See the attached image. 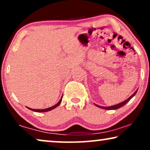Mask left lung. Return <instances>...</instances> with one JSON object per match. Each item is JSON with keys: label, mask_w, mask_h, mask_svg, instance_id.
<instances>
[{"label": "left lung", "mask_w": 150, "mask_h": 150, "mask_svg": "<svg viewBox=\"0 0 150 150\" xmlns=\"http://www.w3.org/2000/svg\"><path fill=\"white\" fill-rule=\"evenodd\" d=\"M137 90L136 91L134 92V93L132 94V96H130V98H128V99L125 100V101L121 102V103H120V104H116V105L111 106H107V107H104V106H100L97 105V104H96V106H97L98 107H99V108H103V109H106V110H115V109H117V108H120V107H122L123 106H124L125 104H126L127 103V102H128L129 101V100H130L131 99V98H132L133 97V96H135V94L137 93Z\"/></svg>", "instance_id": "1"}]
</instances>
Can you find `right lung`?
<instances>
[{
	"label": "right lung",
	"mask_w": 150,
	"mask_h": 150,
	"mask_svg": "<svg viewBox=\"0 0 150 150\" xmlns=\"http://www.w3.org/2000/svg\"><path fill=\"white\" fill-rule=\"evenodd\" d=\"M61 100H62V97H61V100H59V102H58V103H57V104H55L54 106H51V107H49V108H45V109H32V108H28V107H27V108H28V109L33 110V111H35V112H47V111H49V110H51L54 109V108H55L56 107H57V106H58L59 104H61Z\"/></svg>",
	"instance_id": "add662e5"
}]
</instances>
